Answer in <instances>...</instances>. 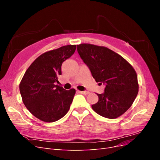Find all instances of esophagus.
Wrapping results in <instances>:
<instances>
[{
	"mask_svg": "<svg viewBox=\"0 0 160 160\" xmlns=\"http://www.w3.org/2000/svg\"><path fill=\"white\" fill-rule=\"evenodd\" d=\"M78 92H79V93L83 94V95H88V94H89V92H88V91H78Z\"/></svg>",
	"mask_w": 160,
	"mask_h": 160,
	"instance_id": "1",
	"label": "esophagus"
}]
</instances>
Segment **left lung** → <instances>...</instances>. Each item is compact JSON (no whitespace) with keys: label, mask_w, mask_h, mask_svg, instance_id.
<instances>
[{"label":"left lung","mask_w":160,"mask_h":160,"mask_svg":"<svg viewBox=\"0 0 160 160\" xmlns=\"http://www.w3.org/2000/svg\"><path fill=\"white\" fill-rule=\"evenodd\" d=\"M77 51L89 68L92 76L104 84V93L91 105L95 112L109 119L123 115L138 93V76L133 67L118 53L107 47L88 43L77 45Z\"/></svg>","instance_id":"8db88e82"}]
</instances>
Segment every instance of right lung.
Wrapping results in <instances>:
<instances>
[{"instance_id":"add662e5","label":"right lung","mask_w":160,"mask_h":160,"mask_svg":"<svg viewBox=\"0 0 160 160\" xmlns=\"http://www.w3.org/2000/svg\"><path fill=\"white\" fill-rule=\"evenodd\" d=\"M76 45H65L42 53L26 71L19 85L22 102L42 122H54L67 114L75 89L65 90L55 85L61 65L73 54Z\"/></svg>"}]
</instances>
